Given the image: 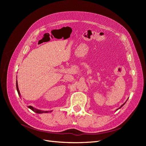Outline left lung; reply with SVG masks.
<instances>
[{
    "label": "left lung",
    "instance_id": "8db88e82",
    "mask_svg": "<svg viewBox=\"0 0 146 146\" xmlns=\"http://www.w3.org/2000/svg\"><path fill=\"white\" fill-rule=\"evenodd\" d=\"M125 104V103H124V104H123V105H121V107H120V108H121V107H122V106H123V105H124V104ZM117 110H118V109H117Z\"/></svg>",
    "mask_w": 146,
    "mask_h": 146
}]
</instances>
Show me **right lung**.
<instances>
[{
  "label": "right lung",
  "mask_w": 146,
  "mask_h": 146,
  "mask_svg": "<svg viewBox=\"0 0 146 146\" xmlns=\"http://www.w3.org/2000/svg\"><path fill=\"white\" fill-rule=\"evenodd\" d=\"M16 89L17 91V92H18V94L20 96V92L19 91V88H18V85H17V81H16ZM28 107L32 110V111H35V113H48V111H41V110H37L36 108H33L32 106H28ZM51 112V111H50Z\"/></svg>",
  "instance_id": "obj_1"
}]
</instances>
